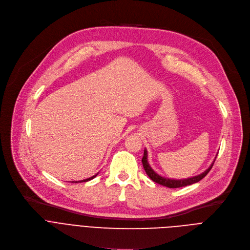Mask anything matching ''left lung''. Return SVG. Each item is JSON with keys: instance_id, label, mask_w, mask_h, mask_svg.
Here are the masks:
<instances>
[{"instance_id": "8db88e82", "label": "left lung", "mask_w": 250, "mask_h": 250, "mask_svg": "<svg viewBox=\"0 0 250 250\" xmlns=\"http://www.w3.org/2000/svg\"><path fill=\"white\" fill-rule=\"evenodd\" d=\"M215 159H216V157H215ZM215 159L213 160L212 164L209 166V167H208L204 173H202V174H200V175H198V176H195V177L184 179V180L168 179V178H164V177L158 175V174L151 168V166L149 165L147 150H144V156H143V158H142V164H143V167H144V170H145L146 174L149 176V178H150L153 182H155V183H157V184H159V185L165 186V187H168V188H182V187L189 186V185H192V184L200 182V181H201L202 179H204V178L208 174V172L211 170Z\"/></svg>"}]
</instances>
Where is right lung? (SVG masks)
<instances>
[{"label":"right lung","mask_w":250,"mask_h":250,"mask_svg":"<svg viewBox=\"0 0 250 250\" xmlns=\"http://www.w3.org/2000/svg\"><path fill=\"white\" fill-rule=\"evenodd\" d=\"M98 174V173H97ZM97 174L96 175H94V176H92V177H90V178H88V179H85V180H82V181H78V182H80V183H82V182H88V181H90V180H92V179H94L96 176H97ZM77 181H75V182H72V183H78Z\"/></svg>","instance_id":"1"}]
</instances>
